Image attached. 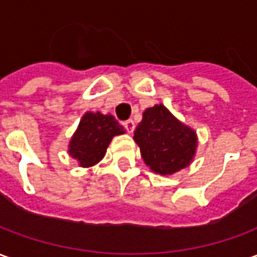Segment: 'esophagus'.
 I'll list each match as a JSON object with an SVG mask.
<instances>
[{
  "instance_id": "34e87169",
  "label": "esophagus",
  "mask_w": 257,
  "mask_h": 257,
  "mask_svg": "<svg viewBox=\"0 0 257 257\" xmlns=\"http://www.w3.org/2000/svg\"><path fill=\"white\" fill-rule=\"evenodd\" d=\"M123 128L126 129V132H128V134H132V132L135 131V122L132 121V119H128V121H125V122H123Z\"/></svg>"
}]
</instances>
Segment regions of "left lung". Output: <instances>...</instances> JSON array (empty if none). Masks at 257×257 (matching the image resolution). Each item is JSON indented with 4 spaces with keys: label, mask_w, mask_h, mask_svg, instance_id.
<instances>
[{
    "label": "left lung",
    "mask_w": 257,
    "mask_h": 257,
    "mask_svg": "<svg viewBox=\"0 0 257 257\" xmlns=\"http://www.w3.org/2000/svg\"><path fill=\"white\" fill-rule=\"evenodd\" d=\"M135 142L151 171L172 175L189 165L195 154L197 135L162 104L147 108L135 129Z\"/></svg>",
    "instance_id": "8db88e82"
}]
</instances>
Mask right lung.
<instances>
[{
    "mask_svg": "<svg viewBox=\"0 0 257 257\" xmlns=\"http://www.w3.org/2000/svg\"><path fill=\"white\" fill-rule=\"evenodd\" d=\"M123 132V128L112 115L86 112L70 140L68 153L81 167H92L104 157L112 138Z\"/></svg>",
    "mask_w": 257,
    "mask_h": 257,
    "instance_id": "add662e5",
    "label": "right lung"
}]
</instances>
